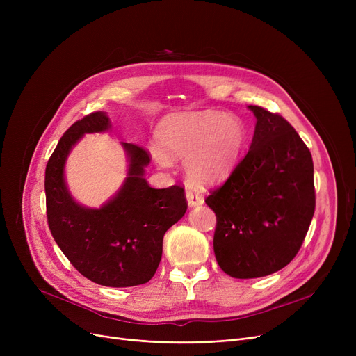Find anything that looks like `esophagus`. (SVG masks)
I'll list each match as a JSON object with an SVG mask.
<instances>
[{
    "instance_id": "1",
    "label": "esophagus",
    "mask_w": 356,
    "mask_h": 356,
    "mask_svg": "<svg viewBox=\"0 0 356 356\" xmlns=\"http://www.w3.org/2000/svg\"><path fill=\"white\" fill-rule=\"evenodd\" d=\"M186 199H188L189 208L199 207V204H202V203H203V197H202L199 193H196L195 191H192V189H188V191H186Z\"/></svg>"
}]
</instances>
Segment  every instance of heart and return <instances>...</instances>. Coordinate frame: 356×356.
Here are the masks:
<instances>
[{"label": "heart", "instance_id": "b5f03b06", "mask_svg": "<svg viewBox=\"0 0 356 356\" xmlns=\"http://www.w3.org/2000/svg\"><path fill=\"white\" fill-rule=\"evenodd\" d=\"M247 127L241 118L220 111L176 112L157 127L160 148L154 161L167 168L184 157V172L197 186L225 180L236 168L247 145Z\"/></svg>", "mask_w": 356, "mask_h": 356}]
</instances>
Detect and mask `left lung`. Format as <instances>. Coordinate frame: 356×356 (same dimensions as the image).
Here are the masks:
<instances>
[{
  "instance_id": "8db88e82",
  "label": "left lung",
  "mask_w": 356,
  "mask_h": 356,
  "mask_svg": "<svg viewBox=\"0 0 356 356\" xmlns=\"http://www.w3.org/2000/svg\"><path fill=\"white\" fill-rule=\"evenodd\" d=\"M257 122L247 156L204 199L216 215L213 251L234 278L266 277L300 250L314 213L313 160L278 114L248 105Z\"/></svg>"
}]
</instances>
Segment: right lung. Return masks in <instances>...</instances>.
<instances>
[{"label":"right lung","mask_w":356,"mask_h":356,"mask_svg":"<svg viewBox=\"0 0 356 356\" xmlns=\"http://www.w3.org/2000/svg\"><path fill=\"white\" fill-rule=\"evenodd\" d=\"M111 129L106 112L98 111L74 122L53 152L46 167V207L51 235L72 266L90 282L105 287H131L153 278L161 259L163 236L188 209L180 186L149 188L144 175L145 149L121 143L127 177L99 208L74 199L65 167L73 147L85 134Z\"/></svg>","instance_id":"1"}]
</instances>
